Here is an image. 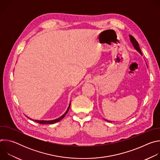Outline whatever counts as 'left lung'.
Here are the masks:
<instances>
[{
  "instance_id": "obj_1",
  "label": "left lung",
  "mask_w": 160,
  "mask_h": 160,
  "mask_svg": "<svg viewBox=\"0 0 160 160\" xmlns=\"http://www.w3.org/2000/svg\"><path fill=\"white\" fill-rule=\"evenodd\" d=\"M130 40H131V42H132V44H133V47L135 48V49L137 51H138L141 54H142L141 50V49H140V48H139V43H138V41H137V40H135V38L133 36H132V35H130ZM106 121H107V120H106ZM108 122H109V121H108Z\"/></svg>"
}]
</instances>
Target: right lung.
Segmentation results:
<instances>
[{
  "label": "right lung",
  "instance_id": "right-lung-1",
  "mask_svg": "<svg viewBox=\"0 0 160 160\" xmlns=\"http://www.w3.org/2000/svg\"><path fill=\"white\" fill-rule=\"evenodd\" d=\"M70 104L69 107H68L67 111H66V112L64 114V115H62L61 117H59V118H57V119H56V120H49V121H45V120H33V121L36 122L37 123H40V124H53V123H56V122H59L61 120H62V119L65 117V115L67 114L68 110H69V109H70Z\"/></svg>",
  "mask_w": 160,
  "mask_h": 160
}]
</instances>
